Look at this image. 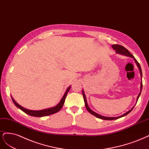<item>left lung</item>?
<instances>
[{"label": "left lung", "instance_id": "1", "mask_svg": "<svg viewBox=\"0 0 149 149\" xmlns=\"http://www.w3.org/2000/svg\"><path fill=\"white\" fill-rule=\"evenodd\" d=\"M112 47H113V48L115 51H116V53H119V54H123V55H125V56H129V57H132V58H134V59L135 60L136 63V64L137 65V67L139 68V70H140V72H141V78H142V70H141V65H140V64H139V62H137V61L135 59V57H134L133 56V55H132V54L130 53V52H129L126 48H125V47H124V46H121V45H112ZM142 81H141V92H140V93H139V95L137 96V100H138L139 97H140V95H141V91H142ZM82 94H83V96H84V102H85V107H86V108H87V109L88 110V111L90 113H91L92 114L94 115L95 116H96V117L98 118L102 119H104V120H114V119H116L120 118H121V117H123V116H126V115L128 114L129 113H130V112L132 111V110L133 108H134V107H133L132 108V109L129 110V111H128L127 113H126L125 114H124L121 115V116H118V117L113 118V117H105V116H102V115H100V114H97V113H95L94 111H92V110H91V109H90V108L88 107V104H87V100H86V97H85V94H84V90H82Z\"/></svg>", "mask_w": 149, "mask_h": 149}]
</instances>
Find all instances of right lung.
Returning a JSON list of instances; mask_svg holds the SVG:
<instances>
[{"label": "right lung", "mask_w": 149, "mask_h": 149, "mask_svg": "<svg viewBox=\"0 0 149 149\" xmlns=\"http://www.w3.org/2000/svg\"><path fill=\"white\" fill-rule=\"evenodd\" d=\"M70 89V87H68V88L67 89L66 92H65L63 97H62L61 100L60 101V102L58 104L56 105V107L51 108H48V109L40 110V111H33V110H30V109H27L26 108H24L23 107H21L20 104H18L15 102V101L13 99V98H12V99L13 103L15 104L16 107H17L18 108H20L21 110H22L23 112H25V113L28 114V115H30V116H35V117H42V116H48V115L54 114L57 112H58L59 111H60V109L62 108V107H63V104L64 103L66 96H67V95H68V93Z\"/></svg>", "instance_id": "right-lung-1"}]
</instances>
